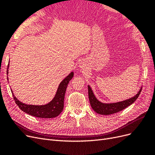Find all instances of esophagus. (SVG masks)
I'll return each instance as SVG.
<instances>
[{
  "label": "esophagus",
  "mask_w": 155,
  "mask_h": 155,
  "mask_svg": "<svg viewBox=\"0 0 155 155\" xmlns=\"http://www.w3.org/2000/svg\"><path fill=\"white\" fill-rule=\"evenodd\" d=\"M80 68L82 69V70H85V69H87V66H86V64H84L83 63H81V64H80Z\"/></svg>",
  "instance_id": "1"
}]
</instances>
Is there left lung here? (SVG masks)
Wrapping results in <instances>:
<instances>
[{"instance_id":"1","label":"left lung","mask_w":155,"mask_h":155,"mask_svg":"<svg viewBox=\"0 0 155 155\" xmlns=\"http://www.w3.org/2000/svg\"><path fill=\"white\" fill-rule=\"evenodd\" d=\"M142 87H141L137 94L132 97L129 98V99L119 102L105 104V103H102L97 99L92 88L90 86L88 85V98L92 109L96 113L102 115H110L122 110L131 104H133L138 97L140 92L142 91Z\"/></svg>"}]
</instances>
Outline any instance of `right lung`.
Segmentation results:
<instances>
[{"label": "right lung", "instance_id": "obj_1", "mask_svg": "<svg viewBox=\"0 0 155 155\" xmlns=\"http://www.w3.org/2000/svg\"><path fill=\"white\" fill-rule=\"evenodd\" d=\"M10 62V61H9ZM9 64L7 68V74H8ZM74 76V72H70L68 76L65 78L60 83L58 88L57 92L55 93L54 97L48 104L43 105H27L23 104L17 99V97L12 92L13 99L15 100L16 104L20 108V109L23 112L28 114L32 116L37 117L41 118H55L56 116H59L64 108V94L66 92L67 87L69 81L71 80Z\"/></svg>", "mask_w": 155, "mask_h": 155}]
</instances>
